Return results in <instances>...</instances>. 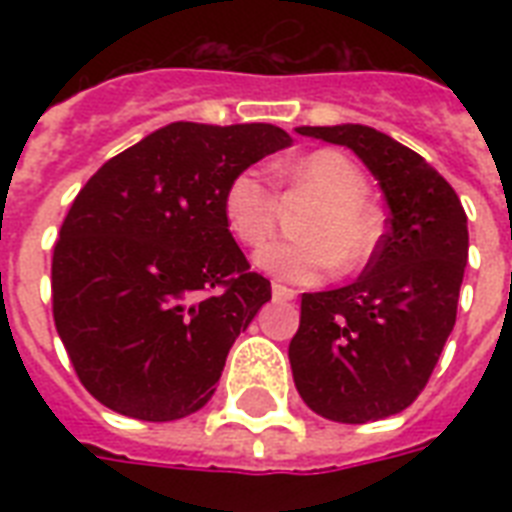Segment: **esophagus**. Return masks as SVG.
I'll use <instances>...</instances> for the list:
<instances>
[{"label":"esophagus","mask_w":512,"mask_h":512,"mask_svg":"<svg viewBox=\"0 0 512 512\" xmlns=\"http://www.w3.org/2000/svg\"><path fill=\"white\" fill-rule=\"evenodd\" d=\"M273 297H276V300H295L297 297V292L292 287H284V284H273Z\"/></svg>","instance_id":"34e87169"}]
</instances>
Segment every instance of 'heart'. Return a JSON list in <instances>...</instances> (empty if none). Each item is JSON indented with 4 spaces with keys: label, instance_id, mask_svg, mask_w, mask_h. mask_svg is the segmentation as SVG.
Wrapping results in <instances>:
<instances>
[{
    "label": "heart",
    "instance_id": "obj_1",
    "mask_svg": "<svg viewBox=\"0 0 512 512\" xmlns=\"http://www.w3.org/2000/svg\"><path fill=\"white\" fill-rule=\"evenodd\" d=\"M279 175L319 196V207L305 217V239L273 241L255 255V265L273 279L313 284L332 268L353 271L372 257L380 231L366 207V180L348 156L332 148L281 164ZM276 193L255 167L233 177L223 196L231 233L247 247H260L276 228Z\"/></svg>",
    "mask_w": 512,
    "mask_h": 512
}]
</instances>
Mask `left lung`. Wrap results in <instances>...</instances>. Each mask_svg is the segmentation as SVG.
Segmentation results:
<instances>
[{
    "label": "left lung",
    "mask_w": 512,
    "mask_h": 512,
    "mask_svg": "<svg viewBox=\"0 0 512 512\" xmlns=\"http://www.w3.org/2000/svg\"><path fill=\"white\" fill-rule=\"evenodd\" d=\"M350 148L388 204V233L353 284L305 292L289 342L297 393L327 420L361 425L404 412L428 385L457 319L468 217L420 154L364 124L297 127Z\"/></svg>",
    "instance_id": "left-lung-1"
}]
</instances>
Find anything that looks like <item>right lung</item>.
Masks as SVG:
<instances>
[{
    "label": "right lung",
    "mask_w": 512,
    "mask_h": 512,
    "mask_svg": "<svg viewBox=\"0 0 512 512\" xmlns=\"http://www.w3.org/2000/svg\"><path fill=\"white\" fill-rule=\"evenodd\" d=\"M287 146L273 124L172 122L79 191L52 255V316L100 404L170 422L212 398L231 345L271 300L228 231L225 188Z\"/></svg>",
    "instance_id": "right-lung-1"
}]
</instances>
